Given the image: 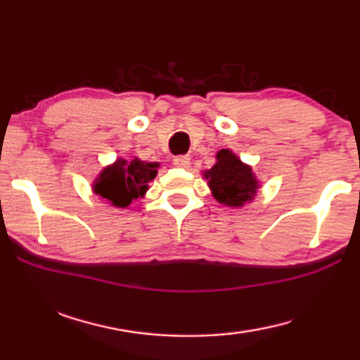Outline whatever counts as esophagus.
Instances as JSON below:
<instances>
[{
  "instance_id": "obj_1",
  "label": "esophagus",
  "mask_w": 360,
  "mask_h": 360,
  "mask_svg": "<svg viewBox=\"0 0 360 360\" xmlns=\"http://www.w3.org/2000/svg\"><path fill=\"white\" fill-rule=\"evenodd\" d=\"M173 162L178 168H188V167H191V157H187V155L174 157Z\"/></svg>"
}]
</instances>
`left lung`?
<instances>
[{"label":"left lung","mask_w":360,"mask_h":360,"mask_svg":"<svg viewBox=\"0 0 360 360\" xmlns=\"http://www.w3.org/2000/svg\"><path fill=\"white\" fill-rule=\"evenodd\" d=\"M203 178L216 202L229 208H243L246 203H251L260 188V181L252 167L230 149L217 152L216 163L205 169Z\"/></svg>","instance_id":"obj_1"}]
</instances>
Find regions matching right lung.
Segmentation results:
<instances>
[{"label":"right lung","mask_w":360,"mask_h":360,"mask_svg":"<svg viewBox=\"0 0 360 360\" xmlns=\"http://www.w3.org/2000/svg\"><path fill=\"white\" fill-rule=\"evenodd\" d=\"M158 167V162H144L138 157L127 160L119 157L94 179L92 192L114 208H127L135 200L146 197L149 182L154 181Z\"/></svg>","instance_id":"right-lung-1"}]
</instances>
